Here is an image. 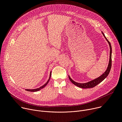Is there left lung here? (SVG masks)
<instances>
[{
    "instance_id": "1",
    "label": "left lung",
    "mask_w": 122,
    "mask_h": 122,
    "mask_svg": "<svg viewBox=\"0 0 122 122\" xmlns=\"http://www.w3.org/2000/svg\"><path fill=\"white\" fill-rule=\"evenodd\" d=\"M102 33L103 34V35L104 36V38H105V39L106 40V41H108V43L109 44V46H110V60H109V65L108 66V67L106 69V71H105L103 74H102L100 77L92 80L91 81L89 82H87L86 83H78L77 82L75 81H74L71 77L68 75V78L70 80V81H71L72 83H73V84H74V85H75L76 86L79 87L81 88H93L94 87L96 86V85H97L98 84H99V83H100L102 81H103L104 79H105L109 75L111 69V66H112V46H111V44L110 43V42H109V41L107 40V39L106 38L105 35L102 32Z\"/></svg>"
}]
</instances>
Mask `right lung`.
<instances>
[{"mask_svg": "<svg viewBox=\"0 0 122 122\" xmlns=\"http://www.w3.org/2000/svg\"><path fill=\"white\" fill-rule=\"evenodd\" d=\"M51 71L50 72V77H49V79H48V81L46 82V83H45V84H44L43 85H42V86H41V87H39V88H37V89H25V90L26 91H29V92H37V91H39V90H40L41 89H42L43 88H44V87L48 84V83L49 82V81H50V78H51Z\"/></svg>", "mask_w": 122, "mask_h": 122, "instance_id": "add662e5", "label": "right lung"}]
</instances>
